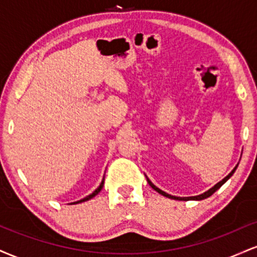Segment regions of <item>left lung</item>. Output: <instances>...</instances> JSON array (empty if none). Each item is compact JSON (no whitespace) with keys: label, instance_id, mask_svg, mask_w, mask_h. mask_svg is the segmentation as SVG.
<instances>
[{"label":"left lung","instance_id":"left-lung-1","mask_svg":"<svg viewBox=\"0 0 257 257\" xmlns=\"http://www.w3.org/2000/svg\"><path fill=\"white\" fill-rule=\"evenodd\" d=\"M237 167H238V166H237ZM237 167H235V168H234V169H233V170H232V172H231V173H229V174H228V175H227L225 179H223V180H221V181H220V182H217V184H216V185H215L213 188H210V190H209V191H206V192H204V193H203V194H199V196H196V197H188V198H180V197H175V196H170V194H168V193H166V192H163V191H162V190H159V188H158V187H156V186H155V185H153V184H152V182H151V181H150V180H149V179H147V182H149V184H150V186H151V187L153 188V190H155V191H157V192H158V193H161V194H162V196H164V197H168V198H172V199H178V200H188V199H196V200H202V199H204V198H208V197H210V196H211V194H213L214 192H216V191H217V190H219V188L221 187V186H222V185H223V184H225V182L227 181V180H228L229 178H231V176L233 175V173H234V172H235V169H237Z\"/></svg>","mask_w":257,"mask_h":257}]
</instances>
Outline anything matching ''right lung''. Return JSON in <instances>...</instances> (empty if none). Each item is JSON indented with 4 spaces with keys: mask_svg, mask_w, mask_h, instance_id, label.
Instances as JSON below:
<instances>
[{
    "mask_svg": "<svg viewBox=\"0 0 257 257\" xmlns=\"http://www.w3.org/2000/svg\"><path fill=\"white\" fill-rule=\"evenodd\" d=\"M104 180H105V179H102L101 184H100V186H99V187H98V188H96V190H95V191H94V192H93V193H91V194H89V196H87V197H85V198H83V199L78 200V202H76V203H82V202H85V200H89V199H91V198H93V197H95V196H96V194H98V193L100 192V191H101L102 186H104Z\"/></svg>",
    "mask_w": 257,
    "mask_h": 257,
    "instance_id": "obj_1",
    "label": "right lung"
}]
</instances>
